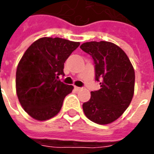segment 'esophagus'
<instances>
[{"label": "esophagus", "mask_w": 154, "mask_h": 154, "mask_svg": "<svg viewBox=\"0 0 154 154\" xmlns=\"http://www.w3.org/2000/svg\"><path fill=\"white\" fill-rule=\"evenodd\" d=\"M74 89L76 90H77V91H80V90H82V88H81V87H77V86H74Z\"/></svg>", "instance_id": "34e87169"}]
</instances>
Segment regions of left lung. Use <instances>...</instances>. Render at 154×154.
Here are the masks:
<instances>
[{
  "label": "left lung",
  "instance_id": "1",
  "mask_svg": "<svg viewBox=\"0 0 154 154\" xmlns=\"http://www.w3.org/2000/svg\"><path fill=\"white\" fill-rule=\"evenodd\" d=\"M92 56L95 80L100 90L91 91L83 103L85 116L98 124H108L123 115L131 103L135 86V72L126 53L119 46L106 41L87 42L80 47Z\"/></svg>",
  "mask_w": 154,
  "mask_h": 154
}]
</instances>
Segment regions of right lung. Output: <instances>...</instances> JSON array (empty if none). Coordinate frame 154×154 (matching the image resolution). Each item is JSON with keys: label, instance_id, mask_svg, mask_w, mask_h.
Here are the masks:
<instances>
[{"label": "right lung", "instance_id": "add662e5", "mask_svg": "<svg viewBox=\"0 0 154 154\" xmlns=\"http://www.w3.org/2000/svg\"><path fill=\"white\" fill-rule=\"evenodd\" d=\"M80 45L61 38L43 37L31 44L20 60L16 72V92L24 111L36 120L56 116L72 85L59 79L64 62Z\"/></svg>", "mask_w": 154, "mask_h": 154}]
</instances>
